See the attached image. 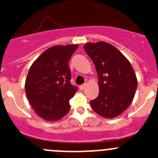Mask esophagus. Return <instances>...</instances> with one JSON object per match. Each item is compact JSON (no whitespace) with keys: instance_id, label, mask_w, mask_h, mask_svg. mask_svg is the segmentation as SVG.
I'll return each mask as SVG.
<instances>
[{"instance_id":"obj_1","label":"esophagus","mask_w":158,"mask_h":158,"mask_svg":"<svg viewBox=\"0 0 158 158\" xmlns=\"http://www.w3.org/2000/svg\"><path fill=\"white\" fill-rule=\"evenodd\" d=\"M86 84H83V85H80V89L81 90H84L85 88V87H86Z\"/></svg>"}]
</instances>
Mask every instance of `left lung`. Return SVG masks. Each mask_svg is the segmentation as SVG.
I'll return each mask as SVG.
<instances>
[{"instance_id": "obj_1", "label": "left lung", "mask_w": 158, "mask_h": 158, "mask_svg": "<svg viewBox=\"0 0 158 158\" xmlns=\"http://www.w3.org/2000/svg\"><path fill=\"white\" fill-rule=\"evenodd\" d=\"M85 52L98 76V96L90 102L93 110L105 118H114L131 104L137 80L128 60L115 46L105 42L88 43Z\"/></svg>"}]
</instances>
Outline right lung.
<instances>
[{
  "label": "right lung",
  "mask_w": 158,
  "mask_h": 158,
  "mask_svg": "<svg viewBox=\"0 0 158 158\" xmlns=\"http://www.w3.org/2000/svg\"><path fill=\"white\" fill-rule=\"evenodd\" d=\"M77 47V45L52 46L30 67L25 85L27 98L43 119L59 120L70 110L69 101L77 87L70 83L68 62Z\"/></svg>",
  "instance_id": "1"
}]
</instances>
